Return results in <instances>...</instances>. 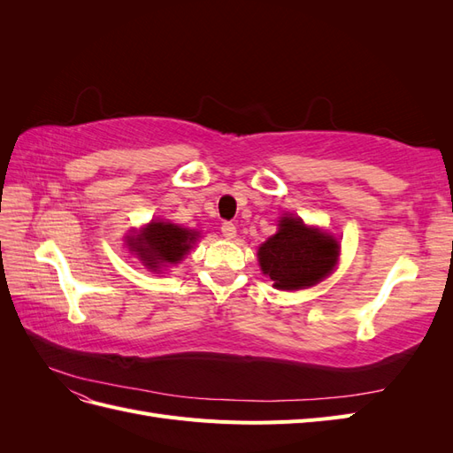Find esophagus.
Returning <instances> with one entry per match:
<instances>
[{"instance_id":"34e87169","label":"esophagus","mask_w":453,"mask_h":453,"mask_svg":"<svg viewBox=\"0 0 453 453\" xmlns=\"http://www.w3.org/2000/svg\"><path fill=\"white\" fill-rule=\"evenodd\" d=\"M221 232H223V236H225V238L232 240V238L236 236V226H234V223L225 221V223L221 225Z\"/></svg>"}]
</instances>
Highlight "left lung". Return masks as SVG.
Here are the masks:
<instances>
[{"label": "left lung", "instance_id": "8db88e82", "mask_svg": "<svg viewBox=\"0 0 453 453\" xmlns=\"http://www.w3.org/2000/svg\"><path fill=\"white\" fill-rule=\"evenodd\" d=\"M338 242L287 215L280 221L278 234L258 250V263L278 289L295 291L321 281L331 273L338 258Z\"/></svg>", "mask_w": 453, "mask_h": 453}]
</instances>
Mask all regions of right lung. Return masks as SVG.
I'll return each instance as SVG.
<instances>
[{"label": "right lung", "mask_w": 453, "mask_h": 453, "mask_svg": "<svg viewBox=\"0 0 453 453\" xmlns=\"http://www.w3.org/2000/svg\"><path fill=\"white\" fill-rule=\"evenodd\" d=\"M195 240L196 232L160 221L150 223L143 234L128 236V245L143 260L145 266L157 270L162 265H173L181 260Z\"/></svg>", "instance_id": "right-lung-1"}]
</instances>
